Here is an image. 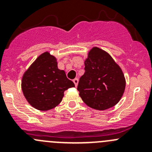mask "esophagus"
I'll list each match as a JSON object with an SVG mask.
<instances>
[{
	"label": "esophagus",
	"instance_id": "esophagus-1",
	"mask_svg": "<svg viewBox=\"0 0 152 152\" xmlns=\"http://www.w3.org/2000/svg\"><path fill=\"white\" fill-rule=\"evenodd\" d=\"M73 83L75 84V86H77L78 85V83H79V79H77V78H76V79H74L73 80Z\"/></svg>",
	"mask_w": 152,
	"mask_h": 152
}]
</instances>
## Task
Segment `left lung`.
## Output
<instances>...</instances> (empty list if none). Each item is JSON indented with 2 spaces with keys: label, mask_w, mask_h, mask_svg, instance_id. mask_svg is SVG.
<instances>
[{
  "label": "left lung",
  "mask_w": 152,
  "mask_h": 152,
  "mask_svg": "<svg viewBox=\"0 0 152 152\" xmlns=\"http://www.w3.org/2000/svg\"><path fill=\"white\" fill-rule=\"evenodd\" d=\"M85 66V72L77 87L82 101L98 110L115 105L121 99L126 86L121 67L108 53L97 47L89 52Z\"/></svg>",
  "instance_id": "8db88e82"
}]
</instances>
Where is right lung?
<instances>
[{"instance_id": "add662e5", "label": "right lung", "mask_w": 152, "mask_h": 152, "mask_svg": "<svg viewBox=\"0 0 152 152\" xmlns=\"http://www.w3.org/2000/svg\"><path fill=\"white\" fill-rule=\"evenodd\" d=\"M75 87L65 72L57 67L56 59L48 52L38 56L22 79L24 96L33 107L42 111L51 110L62 100L64 92Z\"/></svg>"}]
</instances>
